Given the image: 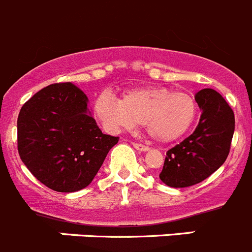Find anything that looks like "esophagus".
Instances as JSON below:
<instances>
[{"label":"esophagus","instance_id":"34e87169","mask_svg":"<svg viewBox=\"0 0 252 252\" xmlns=\"http://www.w3.org/2000/svg\"><path fill=\"white\" fill-rule=\"evenodd\" d=\"M133 147H135L137 151H141V152L149 151V147L145 146V145H142V144H133Z\"/></svg>","mask_w":252,"mask_h":252}]
</instances>
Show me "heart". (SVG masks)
<instances>
[{
    "label": "heart",
    "mask_w": 252,
    "mask_h": 252,
    "mask_svg": "<svg viewBox=\"0 0 252 252\" xmlns=\"http://www.w3.org/2000/svg\"><path fill=\"white\" fill-rule=\"evenodd\" d=\"M94 114L111 132L132 130L144 124L147 133L160 142H171L191 128L198 114L192 94L167 87H137L122 94L110 92L94 100Z\"/></svg>",
    "instance_id": "heart-1"
}]
</instances>
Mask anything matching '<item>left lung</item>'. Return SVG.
Masks as SVG:
<instances>
[{"label": "left lung", "instance_id": "obj_1", "mask_svg": "<svg viewBox=\"0 0 252 252\" xmlns=\"http://www.w3.org/2000/svg\"><path fill=\"white\" fill-rule=\"evenodd\" d=\"M195 100L201 110L195 131L166 152L160 179L170 188H189L204 181L225 162L230 152L234 111L212 89L198 91Z\"/></svg>", "mask_w": 252, "mask_h": 252}]
</instances>
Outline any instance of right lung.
Instances as JSON below:
<instances>
[{
    "instance_id": "1",
    "label": "right lung",
    "mask_w": 252,
    "mask_h": 252,
    "mask_svg": "<svg viewBox=\"0 0 252 252\" xmlns=\"http://www.w3.org/2000/svg\"><path fill=\"white\" fill-rule=\"evenodd\" d=\"M119 137L98 128L89 98L71 82L33 94L17 120L18 154L31 174L57 192L89 186Z\"/></svg>"
}]
</instances>
